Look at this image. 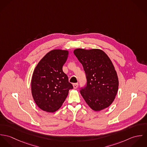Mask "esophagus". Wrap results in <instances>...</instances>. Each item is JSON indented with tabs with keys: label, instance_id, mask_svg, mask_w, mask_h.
<instances>
[{
	"label": "esophagus",
	"instance_id": "34e87169",
	"mask_svg": "<svg viewBox=\"0 0 147 147\" xmlns=\"http://www.w3.org/2000/svg\"><path fill=\"white\" fill-rule=\"evenodd\" d=\"M78 85H79L78 83H74V84H73L74 88V89H76V88L78 87Z\"/></svg>",
	"mask_w": 147,
	"mask_h": 147
}]
</instances>
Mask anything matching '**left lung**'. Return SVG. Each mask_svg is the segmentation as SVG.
<instances>
[{
	"label": "left lung",
	"instance_id": "left-lung-1",
	"mask_svg": "<svg viewBox=\"0 0 147 147\" xmlns=\"http://www.w3.org/2000/svg\"><path fill=\"white\" fill-rule=\"evenodd\" d=\"M82 64L86 84L80 93L89 107L100 111L113 102L118 89V78L110 58L100 49H77L74 51Z\"/></svg>",
	"mask_w": 147,
	"mask_h": 147
}]
</instances>
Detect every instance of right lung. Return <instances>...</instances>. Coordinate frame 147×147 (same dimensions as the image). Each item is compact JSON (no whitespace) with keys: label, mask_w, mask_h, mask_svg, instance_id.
<instances>
[{"label":"right lung","mask_w":147,"mask_h":147,"mask_svg":"<svg viewBox=\"0 0 147 147\" xmlns=\"http://www.w3.org/2000/svg\"><path fill=\"white\" fill-rule=\"evenodd\" d=\"M68 55L66 50H54L46 54L34 71L31 88L33 99L42 110L54 112L63 104L73 85L63 71Z\"/></svg>","instance_id":"right-lung-1"}]
</instances>
